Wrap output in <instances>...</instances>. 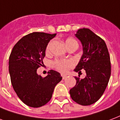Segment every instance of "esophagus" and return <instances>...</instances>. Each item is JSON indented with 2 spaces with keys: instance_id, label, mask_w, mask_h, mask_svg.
I'll return each mask as SVG.
<instances>
[{
  "instance_id": "esophagus-1",
  "label": "esophagus",
  "mask_w": 120,
  "mask_h": 120,
  "mask_svg": "<svg viewBox=\"0 0 120 120\" xmlns=\"http://www.w3.org/2000/svg\"><path fill=\"white\" fill-rule=\"evenodd\" d=\"M62 77H63V79H66V77H67V76L66 75H62Z\"/></svg>"
}]
</instances>
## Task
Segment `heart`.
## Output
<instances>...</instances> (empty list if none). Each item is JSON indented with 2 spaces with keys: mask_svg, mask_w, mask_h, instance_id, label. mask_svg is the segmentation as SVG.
<instances>
[{
  "mask_svg": "<svg viewBox=\"0 0 120 120\" xmlns=\"http://www.w3.org/2000/svg\"><path fill=\"white\" fill-rule=\"evenodd\" d=\"M52 41L48 43L46 48V53H49L50 50V48L52 44ZM65 45L67 48H69L71 46L76 45L78 46V43L73 38L68 37L65 40ZM52 66L54 68H56L57 71H59L61 73H66L68 70L69 68L73 66V62L70 59L66 60H61V59H56L52 62Z\"/></svg>",
  "mask_w": 120,
  "mask_h": 120,
  "instance_id": "heart-1",
  "label": "heart"
}]
</instances>
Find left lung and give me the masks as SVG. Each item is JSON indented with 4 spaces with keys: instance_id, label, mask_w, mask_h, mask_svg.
Segmentation results:
<instances>
[{
    "instance_id": "8db88e82",
    "label": "left lung",
    "mask_w": 120,
    "mask_h": 120,
    "mask_svg": "<svg viewBox=\"0 0 120 120\" xmlns=\"http://www.w3.org/2000/svg\"><path fill=\"white\" fill-rule=\"evenodd\" d=\"M76 37L83 47V55L74 71H86L85 78L75 77L76 85L70 90L71 98L82 105H90L98 100L104 94L111 73L110 56L105 43L89 29L77 30Z\"/></svg>"
}]
</instances>
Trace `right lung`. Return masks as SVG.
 Returning a JSON list of instances; mask_svg holds the SVG:
<instances>
[{
	"instance_id": "add662e5",
	"label": "right lung",
	"mask_w": 120,
	"mask_h": 120,
	"mask_svg": "<svg viewBox=\"0 0 120 120\" xmlns=\"http://www.w3.org/2000/svg\"><path fill=\"white\" fill-rule=\"evenodd\" d=\"M56 35L30 33L16 43L9 56L11 84L19 98L28 106L40 107L47 104L55 86L62 80L61 74L56 71L49 70L45 77L36 72L42 66L47 45Z\"/></svg>"
}]
</instances>
